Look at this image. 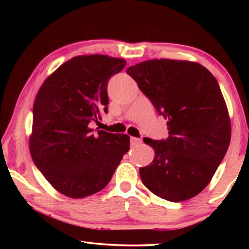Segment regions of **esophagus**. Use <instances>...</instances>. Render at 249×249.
I'll use <instances>...</instances> for the list:
<instances>
[{"mask_svg": "<svg viewBox=\"0 0 249 249\" xmlns=\"http://www.w3.org/2000/svg\"><path fill=\"white\" fill-rule=\"evenodd\" d=\"M142 144V140L141 138H136V137H130V145L132 146H137Z\"/></svg>", "mask_w": 249, "mask_h": 249, "instance_id": "esophagus-1", "label": "esophagus"}]
</instances>
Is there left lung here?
<instances>
[{
    "label": "left lung",
    "instance_id": "1",
    "mask_svg": "<svg viewBox=\"0 0 249 249\" xmlns=\"http://www.w3.org/2000/svg\"><path fill=\"white\" fill-rule=\"evenodd\" d=\"M129 74L168 120L166 141L144 138L155 150L140 169L145 187L161 199H191L210 183L231 142V120L214 75L197 62L151 59Z\"/></svg>",
    "mask_w": 249,
    "mask_h": 249
}]
</instances>
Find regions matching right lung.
<instances>
[{"label":"right lung","instance_id":"obj_1","mask_svg":"<svg viewBox=\"0 0 249 249\" xmlns=\"http://www.w3.org/2000/svg\"><path fill=\"white\" fill-rule=\"evenodd\" d=\"M126 61L107 54L71 58L45 80L33 107L29 151L58 192L72 199L94 195L112 179L129 149V136L98 130L107 111V82Z\"/></svg>","mask_w":249,"mask_h":249}]
</instances>
